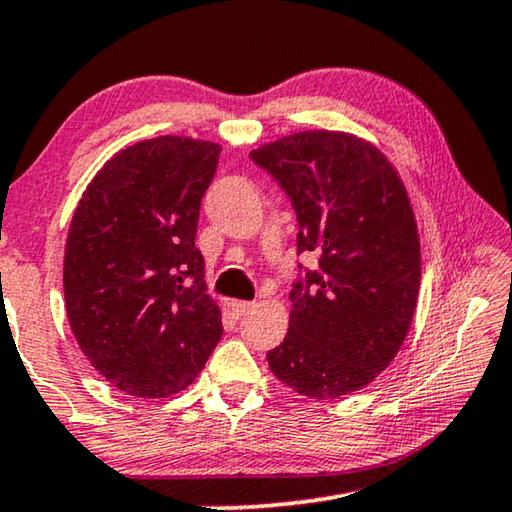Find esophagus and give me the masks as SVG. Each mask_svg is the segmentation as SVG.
I'll return each instance as SVG.
<instances>
[{"mask_svg": "<svg viewBox=\"0 0 512 512\" xmlns=\"http://www.w3.org/2000/svg\"><path fill=\"white\" fill-rule=\"evenodd\" d=\"M232 312L237 316H246L255 310V303H248V300H232Z\"/></svg>", "mask_w": 512, "mask_h": 512, "instance_id": "esophagus-1", "label": "esophagus"}]
</instances>
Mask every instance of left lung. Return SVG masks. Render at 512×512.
<instances>
[{
    "mask_svg": "<svg viewBox=\"0 0 512 512\" xmlns=\"http://www.w3.org/2000/svg\"><path fill=\"white\" fill-rule=\"evenodd\" d=\"M250 159L287 193L298 253H316L289 300L285 342L266 353L275 378L312 399L369 385L399 353L415 316L421 255L394 166L344 132H298Z\"/></svg>",
    "mask_w": 512,
    "mask_h": 512,
    "instance_id": "obj_1",
    "label": "left lung"
}]
</instances>
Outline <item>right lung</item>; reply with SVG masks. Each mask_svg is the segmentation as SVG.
<instances>
[{"mask_svg": "<svg viewBox=\"0 0 512 512\" xmlns=\"http://www.w3.org/2000/svg\"><path fill=\"white\" fill-rule=\"evenodd\" d=\"M221 148L159 136L120 150L81 196L63 291L88 362L141 399L189 387L223 335L196 248L200 202Z\"/></svg>", "mask_w": 512, "mask_h": 512, "instance_id": "right-lung-1", "label": "right lung"}]
</instances>
